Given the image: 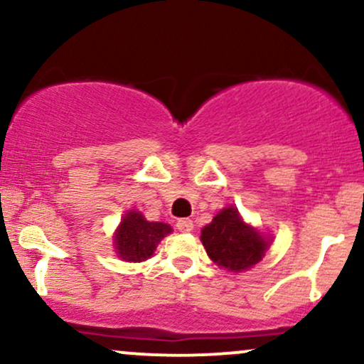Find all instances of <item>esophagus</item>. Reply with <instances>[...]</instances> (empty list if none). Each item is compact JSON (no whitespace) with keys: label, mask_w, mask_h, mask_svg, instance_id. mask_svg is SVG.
<instances>
[{"label":"esophagus","mask_w":364,"mask_h":364,"mask_svg":"<svg viewBox=\"0 0 364 364\" xmlns=\"http://www.w3.org/2000/svg\"><path fill=\"white\" fill-rule=\"evenodd\" d=\"M176 229L179 232H191L193 231V220L179 219L176 223Z\"/></svg>","instance_id":"esophagus-1"}]
</instances>
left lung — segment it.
<instances>
[{"instance_id": "1", "label": "left lung", "mask_w": 364, "mask_h": 364, "mask_svg": "<svg viewBox=\"0 0 364 364\" xmlns=\"http://www.w3.org/2000/svg\"><path fill=\"white\" fill-rule=\"evenodd\" d=\"M202 240L212 262L231 272L252 269L265 257L270 240L246 224L235 207H225L202 229Z\"/></svg>"}]
</instances>
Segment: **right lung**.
<instances>
[{"label": "right lung", "mask_w": 364, "mask_h": 364, "mask_svg": "<svg viewBox=\"0 0 364 364\" xmlns=\"http://www.w3.org/2000/svg\"><path fill=\"white\" fill-rule=\"evenodd\" d=\"M173 232L169 224L149 223L141 212L129 210L121 219L114 235V246L121 260L144 262L156 252L162 237Z\"/></svg>", "instance_id": "obj_1"}]
</instances>
